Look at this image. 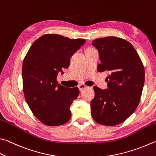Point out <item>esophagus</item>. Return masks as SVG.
<instances>
[{
    "instance_id": "obj_1",
    "label": "esophagus",
    "mask_w": 156,
    "mask_h": 156,
    "mask_svg": "<svg viewBox=\"0 0 156 156\" xmlns=\"http://www.w3.org/2000/svg\"><path fill=\"white\" fill-rule=\"evenodd\" d=\"M78 88H79V89H80V91H82V90H84V89H85V88H87V86H85L83 84H80V85L78 86Z\"/></svg>"
}]
</instances>
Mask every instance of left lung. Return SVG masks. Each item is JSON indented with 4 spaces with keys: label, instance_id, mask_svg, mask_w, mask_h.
Listing matches in <instances>:
<instances>
[{
    "label": "left lung",
    "instance_id": "1",
    "mask_svg": "<svg viewBox=\"0 0 156 156\" xmlns=\"http://www.w3.org/2000/svg\"><path fill=\"white\" fill-rule=\"evenodd\" d=\"M91 44L99 52L101 63L98 70L109 73L108 89L93 87L92 117L101 125H118L126 120L139 104L145 82L143 65L134 48L125 39L110 36L96 39Z\"/></svg>",
    "mask_w": 156,
    "mask_h": 156
}]
</instances>
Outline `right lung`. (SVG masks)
Masks as SVG:
<instances>
[{
    "mask_svg": "<svg viewBox=\"0 0 156 156\" xmlns=\"http://www.w3.org/2000/svg\"><path fill=\"white\" fill-rule=\"evenodd\" d=\"M86 40L71 39L55 34L38 38L23 61V91L31 111L44 125L57 126L69 121V107L77 98L78 87L58 84L56 77L69 66L70 57Z\"/></svg>",
    "mask_w": 156,
    "mask_h": 156,
    "instance_id": "1",
    "label": "right lung"
}]
</instances>
